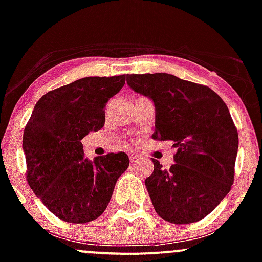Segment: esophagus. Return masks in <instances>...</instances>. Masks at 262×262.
<instances>
[{"instance_id":"1","label":"esophagus","mask_w":262,"mask_h":262,"mask_svg":"<svg viewBox=\"0 0 262 262\" xmlns=\"http://www.w3.org/2000/svg\"><path fill=\"white\" fill-rule=\"evenodd\" d=\"M128 156H129V160H130V162H134V161L139 157V156L134 152H129Z\"/></svg>"}]
</instances>
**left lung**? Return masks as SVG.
I'll use <instances>...</instances> for the list:
<instances>
[{
  "label": "left lung",
  "instance_id": "obj_1",
  "mask_svg": "<svg viewBox=\"0 0 262 262\" xmlns=\"http://www.w3.org/2000/svg\"><path fill=\"white\" fill-rule=\"evenodd\" d=\"M126 83L155 104L152 138L178 149L168 170L152 158L155 168L144 184L153 208L173 224L200 221L233 184L238 133L228 107L209 87L168 73L128 75Z\"/></svg>",
  "mask_w": 262,
  "mask_h": 262
}]
</instances>
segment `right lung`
Here are the masks:
<instances>
[{
	"instance_id": "obj_1",
	"label": "right lung",
	"mask_w": 262,
	"mask_h": 262,
	"mask_svg": "<svg viewBox=\"0 0 262 262\" xmlns=\"http://www.w3.org/2000/svg\"><path fill=\"white\" fill-rule=\"evenodd\" d=\"M125 83V75L84 77L47 92L25 126L26 180L54 215L87 223L106 209L126 153L84 158L81 139L105 124V106Z\"/></svg>"
}]
</instances>
